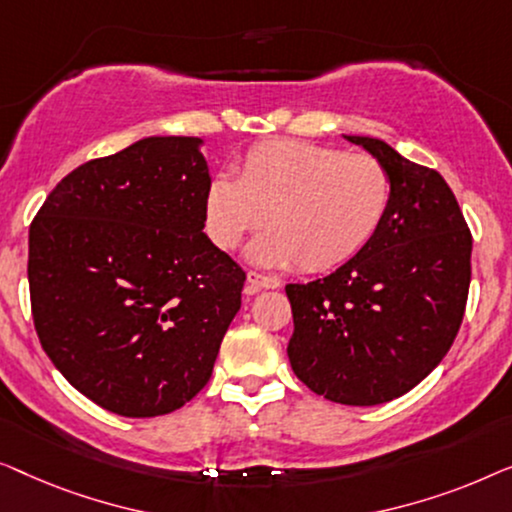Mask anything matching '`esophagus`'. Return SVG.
<instances>
[{"label":"esophagus","instance_id":"obj_1","mask_svg":"<svg viewBox=\"0 0 512 512\" xmlns=\"http://www.w3.org/2000/svg\"><path fill=\"white\" fill-rule=\"evenodd\" d=\"M280 287V280L276 276H264V273L250 271L246 278V294H257L259 290H276Z\"/></svg>","mask_w":512,"mask_h":512}]
</instances>
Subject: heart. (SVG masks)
<instances>
[{
  "mask_svg": "<svg viewBox=\"0 0 512 512\" xmlns=\"http://www.w3.org/2000/svg\"><path fill=\"white\" fill-rule=\"evenodd\" d=\"M390 197V174L376 157L311 141H266L248 150L236 178L208 181L204 227L215 246L232 250L264 215L269 232L248 248L255 264L329 271L369 246Z\"/></svg>",
  "mask_w": 512,
  "mask_h": 512,
  "instance_id": "heart-1",
  "label": "heart"
}]
</instances>
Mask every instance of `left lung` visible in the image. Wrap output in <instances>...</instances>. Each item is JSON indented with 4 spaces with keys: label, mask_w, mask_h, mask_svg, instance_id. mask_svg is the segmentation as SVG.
<instances>
[{
    "label": "left lung",
    "mask_w": 512,
    "mask_h": 512,
    "mask_svg": "<svg viewBox=\"0 0 512 512\" xmlns=\"http://www.w3.org/2000/svg\"><path fill=\"white\" fill-rule=\"evenodd\" d=\"M390 174V208L362 253L313 283L285 287L292 371L320 397L378 406L441 364L462 325L471 285V232L434 169L373 136H345Z\"/></svg>",
    "instance_id": "1"
}]
</instances>
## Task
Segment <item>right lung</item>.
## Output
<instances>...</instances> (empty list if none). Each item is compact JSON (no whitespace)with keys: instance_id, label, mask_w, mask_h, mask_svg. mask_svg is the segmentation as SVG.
<instances>
[{"instance_id":"right-lung-1","label":"right lung","mask_w":512,"mask_h":512,"mask_svg":"<svg viewBox=\"0 0 512 512\" xmlns=\"http://www.w3.org/2000/svg\"><path fill=\"white\" fill-rule=\"evenodd\" d=\"M197 136H148L64 176L30 227L34 327L55 369L122 417L185 406L246 273L204 234Z\"/></svg>"}]
</instances>
